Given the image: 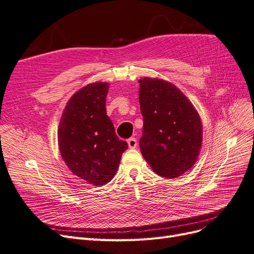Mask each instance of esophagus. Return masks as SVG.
I'll return each instance as SVG.
<instances>
[{
  "instance_id": "esophagus-1",
  "label": "esophagus",
  "mask_w": 254,
  "mask_h": 254,
  "mask_svg": "<svg viewBox=\"0 0 254 254\" xmlns=\"http://www.w3.org/2000/svg\"><path fill=\"white\" fill-rule=\"evenodd\" d=\"M127 143H128L129 148H135L136 145H137V142H136L135 137H130V139L127 140Z\"/></svg>"
}]
</instances>
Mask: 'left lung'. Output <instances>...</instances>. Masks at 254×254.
<instances>
[{
	"label": "left lung",
	"instance_id": "8db88e82",
	"mask_svg": "<svg viewBox=\"0 0 254 254\" xmlns=\"http://www.w3.org/2000/svg\"><path fill=\"white\" fill-rule=\"evenodd\" d=\"M143 115L140 149L152 171L178 178L200 152L202 124L195 107L173 83L159 78L139 80Z\"/></svg>",
	"mask_w": 254,
	"mask_h": 254
}]
</instances>
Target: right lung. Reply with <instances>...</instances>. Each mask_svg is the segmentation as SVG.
<instances>
[{"label":"right lung","mask_w":254,"mask_h":254,"mask_svg":"<svg viewBox=\"0 0 254 254\" xmlns=\"http://www.w3.org/2000/svg\"><path fill=\"white\" fill-rule=\"evenodd\" d=\"M108 82H94L70 98L58 128L59 150L70 171L93 186H104L117 173L128 145L119 139L106 113Z\"/></svg>","instance_id":"right-lung-1"}]
</instances>
